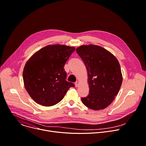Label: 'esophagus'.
<instances>
[{"label": "esophagus", "instance_id": "1", "mask_svg": "<svg viewBox=\"0 0 146 146\" xmlns=\"http://www.w3.org/2000/svg\"><path fill=\"white\" fill-rule=\"evenodd\" d=\"M78 86H79V82H78V81H77V82L75 83V86H76V87H78Z\"/></svg>", "mask_w": 146, "mask_h": 146}]
</instances>
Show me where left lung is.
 <instances>
[{"instance_id": "8db88e82", "label": "left lung", "mask_w": 146, "mask_h": 146, "mask_svg": "<svg viewBox=\"0 0 146 146\" xmlns=\"http://www.w3.org/2000/svg\"><path fill=\"white\" fill-rule=\"evenodd\" d=\"M76 52L88 73L89 94L82 98V102L93 110L107 108L115 99L122 83L118 60L110 52L97 45H82Z\"/></svg>"}]
</instances>
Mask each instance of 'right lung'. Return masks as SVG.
Returning a JSON list of instances; mask_svg holds the SVG:
<instances>
[{
	"label": "right lung",
	"instance_id": "add662e5",
	"mask_svg": "<svg viewBox=\"0 0 146 146\" xmlns=\"http://www.w3.org/2000/svg\"><path fill=\"white\" fill-rule=\"evenodd\" d=\"M73 46L48 45L37 51L24 68L25 90L37 104L50 107L59 102L74 84L66 80L64 66L72 53Z\"/></svg>",
	"mask_w": 146,
	"mask_h": 146
}]
</instances>
